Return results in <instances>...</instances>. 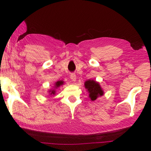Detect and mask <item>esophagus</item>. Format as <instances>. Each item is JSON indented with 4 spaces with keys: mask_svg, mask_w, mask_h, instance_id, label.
Listing matches in <instances>:
<instances>
[{
    "mask_svg": "<svg viewBox=\"0 0 151 151\" xmlns=\"http://www.w3.org/2000/svg\"><path fill=\"white\" fill-rule=\"evenodd\" d=\"M70 79L72 80V81H75L76 79V75L75 73H72L70 76Z\"/></svg>",
    "mask_w": 151,
    "mask_h": 151,
    "instance_id": "1",
    "label": "esophagus"
}]
</instances>
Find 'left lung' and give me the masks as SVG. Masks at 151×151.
<instances>
[{"instance_id":"left-lung-1","label":"left lung","mask_w":151,"mask_h":151,"mask_svg":"<svg viewBox=\"0 0 151 151\" xmlns=\"http://www.w3.org/2000/svg\"><path fill=\"white\" fill-rule=\"evenodd\" d=\"M85 88L89 93V96L92 101H95L97 97L103 95V91L98 83L93 80H88L85 82Z\"/></svg>"}]
</instances>
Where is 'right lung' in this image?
Returning a JSON list of instances; mask_svg holds the SVG:
<instances>
[{
  "label": "right lung",
  "instance_id": "right-lung-1",
  "mask_svg": "<svg viewBox=\"0 0 151 151\" xmlns=\"http://www.w3.org/2000/svg\"><path fill=\"white\" fill-rule=\"evenodd\" d=\"M63 84V81H58V82H57V83H56V85H55V88H57V87H58V86H60V85H62ZM49 93H50V94H55V90L50 91Z\"/></svg>",
  "mask_w": 151,
  "mask_h": 151
}]
</instances>
